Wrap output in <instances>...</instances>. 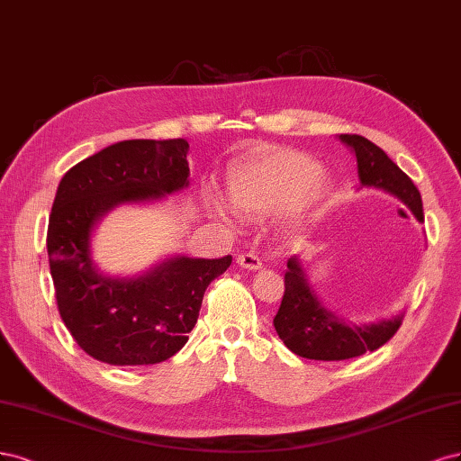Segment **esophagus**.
Masks as SVG:
<instances>
[{
    "label": "esophagus",
    "mask_w": 461,
    "mask_h": 461,
    "mask_svg": "<svg viewBox=\"0 0 461 461\" xmlns=\"http://www.w3.org/2000/svg\"><path fill=\"white\" fill-rule=\"evenodd\" d=\"M237 264L247 270H260L262 268V260L255 255V252H241V255H237Z\"/></svg>",
    "instance_id": "1"
}]
</instances>
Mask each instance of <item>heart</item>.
Instances as JSON below:
<instances>
[{
    "label": "heart",
    "mask_w": 461,
    "mask_h": 461,
    "mask_svg": "<svg viewBox=\"0 0 461 461\" xmlns=\"http://www.w3.org/2000/svg\"><path fill=\"white\" fill-rule=\"evenodd\" d=\"M320 165L308 155L287 149H262L241 162L231 174L230 203L249 218H266L291 211L301 212L323 191ZM216 218L231 224L233 214L224 203L211 201Z\"/></svg>",
    "instance_id": "obj_1"
}]
</instances>
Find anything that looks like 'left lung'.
Segmentation results:
<instances>
[{
    "label": "left lung",
    "mask_w": 461,
    "mask_h": 461,
    "mask_svg": "<svg viewBox=\"0 0 461 461\" xmlns=\"http://www.w3.org/2000/svg\"><path fill=\"white\" fill-rule=\"evenodd\" d=\"M358 162L360 184L377 187L398 197L413 216L423 221V204L418 187L387 157L381 147L356 133H340ZM402 325V314L371 325H354L325 308L303 270L301 260H287L285 293L274 318V328L285 347L301 358L339 362L374 352L383 347Z\"/></svg>",
    "instance_id": "left-lung-1"
}]
</instances>
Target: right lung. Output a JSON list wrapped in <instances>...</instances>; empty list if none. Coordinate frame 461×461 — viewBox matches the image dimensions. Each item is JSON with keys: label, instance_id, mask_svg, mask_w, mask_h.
<instances>
[{"label": "right lung", "instance_id": "right-lung-1", "mask_svg": "<svg viewBox=\"0 0 461 461\" xmlns=\"http://www.w3.org/2000/svg\"><path fill=\"white\" fill-rule=\"evenodd\" d=\"M185 140H128L72 167L57 187L48 226L55 299L67 330L92 358L111 366L165 362L187 343L203 294L231 257L168 258L131 279L101 274L90 255L95 221L116 204L170 195L189 185Z\"/></svg>", "mask_w": 461, "mask_h": 461}]
</instances>
